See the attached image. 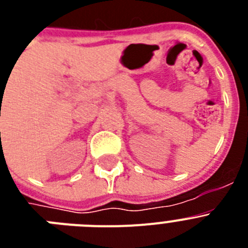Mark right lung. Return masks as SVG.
<instances>
[{"mask_svg":"<svg viewBox=\"0 0 248 248\" xmlns=\"http://www.w3.org/2000/svg\"><path fill=\"white\" fill-rule=\"evenodd\" d=\"M0 134H1V133H0Z\"/></svg>","mask_w":248,"mask_h":248,"instance_id":"obj_1","label":"right lung"}]
</instances>
